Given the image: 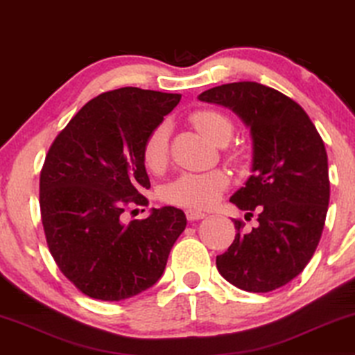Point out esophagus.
<instances>
[{
    "label": "esophagus",
    "mask_w": 355,
    "mask_h": 355,
    "mask_svg": "<svg viewBox=\"0 0 355 355\" xmlns=\"http://www.w3.org/2000/svg\"><path fill=\"white\" fill-rule=\"evenodd\" d=\"M187 217L188 220H200V219H205L206 214L200 209H187Z\"/></svg>",
    "instance_id": "34e87169"
}]
</instances>
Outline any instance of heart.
I'll use <instances>...</instances> for the list:
<instances>
[{
  "instance_id": "b5f03b06",
  "label": "heart",
  "mask_w": 355,
  "mask_h": 355,
  "mask_svg": "<svg viewBox=\"0 0 355 355\" xmlns=\"http://www.w3.org/2000/svg\"><path fill=\"white\" fill-rule=\"evenodd\" d=\"M195 128L214 143L225 146L234 135V121L229 115L219 110H198L190 116ZM170 123L167 120L157 123L143 143L144 165L153 172H160L168 160ZM229 175L216 168L209 172H183L173 180L165 183L160 196L164 201L183 207H209L229 187Z\"/></svg>"
}]
</instances>
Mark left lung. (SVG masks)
Listing matches in <instances>:
<instances>
[{"mask_svg":"<svg viewBox=\"0 0 355 355\" xmlns=\"http://www.w3.org/2000/svg\"><path fill=\"white\" fill-rule=\"evenodd\" d=\"M201 102L230 108L250 130L252 175L230 201L258 212L245 229L234 219V243L216 258L225 281L247 292H271L304 271L323 232L329 202L328 155L299 103L276 89L243 81L212 87Z\"/></svg>","mask_w":355,"mask_h":355,"instance_id":"obj_1","label":"left lung"}]
</instances>
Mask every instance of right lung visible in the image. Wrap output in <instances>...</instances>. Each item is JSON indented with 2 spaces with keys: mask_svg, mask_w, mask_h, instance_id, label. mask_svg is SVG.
I'll return each mask as SVG.
<instances>
[{
  "mask_svg": "<svg viewBox=\"0 0 355 355\" xmlns=\"http://www.w3.org/2000/svg\"><path fill=\"white\" fill-rule=\"evenodd\" d=\"M180 94L121 87L89 101L56 136L40 173L46 243L60 271L83 294L118 302L153 287L187 227L182 209H150L123 222L125 207L148 206L143 160L149 131Z\"/></svg>",
  "mask_w": 355,
  "mask_h": 355,
  "instance_id": "right-lung-1",
  "label": "right lung"
}]
</instances>
